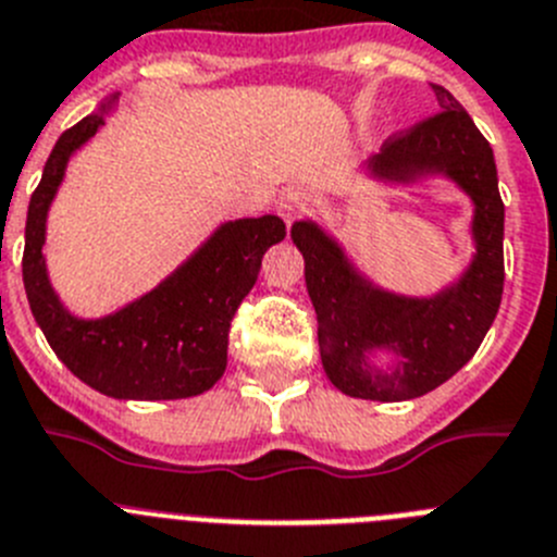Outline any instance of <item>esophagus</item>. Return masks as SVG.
Here are the masks:
<instances>
[{
  "label": "esophagus",
  "instance_id": "1",
  "mask_svg": "<svg viewBox=\"0 0 557 557\" xmlns=\"http://www.w3.org/2000/svg\"><path fill=\"white\" fill-rule=\"evenodd\" d=\"M277 213L285 224H294L308 213V197L302 191H288L277 199Z\"/></svg>",
  "mask_w": 557,
  "mask_h": 557
}]
</instances>
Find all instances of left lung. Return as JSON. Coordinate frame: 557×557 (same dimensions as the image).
<instances>
[{"label":"left lung","instance_id":"8db88e82","mask_svg":"<svg viewBox=\"0 0 557 557\" xmlns=\"http://www.w3.org/2000/svg\"><path fill=\"white\" fill-rule=\"evenodd\" d=\"M433 91L438 113L388 138L369 160V172L388 183L447 174L472 197L478 252L458 283L430 299L397 297L360 277L322 227L313 222L290 227L305 258L324 372L349 397L403 403L438 388L478 352L503 302L505 205L494 152L458 99L441 85ZM374 348L398 355L394 373L368 363Z\"/></svg>","mask_w":557,"mask_h":557}]
</instances>
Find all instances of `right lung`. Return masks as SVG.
<instances>
[{"label":"right lung","instance_id":"1","mask_svg":"<svg viewBox=\"0 0 557 557\" xmlns=\"http://www.w3.org/2000/svg\"><path fill=\"white\" fill-rule=\"evenodd\" d=\"M108 104L60 135L44 166L24 227V290L54 355L99 394L116 399L197 397L224 374L230 322L252 290L267 249L285 238V224L277 216L222 224L172 277L141 299L104 319L69 313L49 285L44 263L47 213L69 158L102 127Z\"/></svg>","mask_w":557,"mask_h":557}]
</instances>
